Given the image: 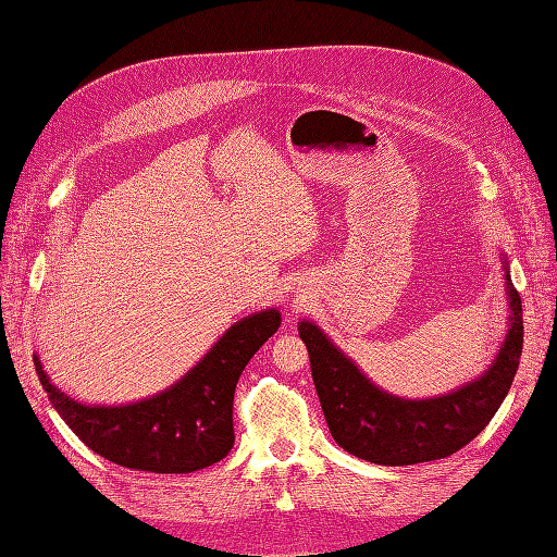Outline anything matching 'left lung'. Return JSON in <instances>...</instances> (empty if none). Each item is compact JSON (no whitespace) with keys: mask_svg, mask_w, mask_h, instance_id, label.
<instances>
[{"mask_svg":"<svg viewBox=\"0 0 557 557\" xmlns=\"http://www.w3.org/2000/svg\"><path fill=\"white\" fill-rule=\"evenodd\" d=\"M509 330L485 372L440 397L409 399L383 391L313 320L297 325L307 344L311 376L334 442L356 458L404 467L442 460L491 423L509 395L522 352V307L502 252Z\"/></svg>","mask_w":557,"mask_h":557,"instance_id":"left-lung-1","label":"left lung"}]
</instances>
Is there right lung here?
<instances>
[{
	"mask_svg": "<svg viewBox=\"0 0 557 557\" xmlns=\"http://www.w3.org/2000/svg\"><path fill=\"white\" fill-rule=\"evenodd\" d=\"M278 327V309L237 320L176 383L127 404H83L50 381L39 356L35 367L60 418L97 455L127 469L190 474L232 450L234 387L248 360Z\"/></svg>",
	"mask_w": 557,
	"mask_h": 557,
	"instance_id": "1",
	"label": "right lung"
}]
</instances>
